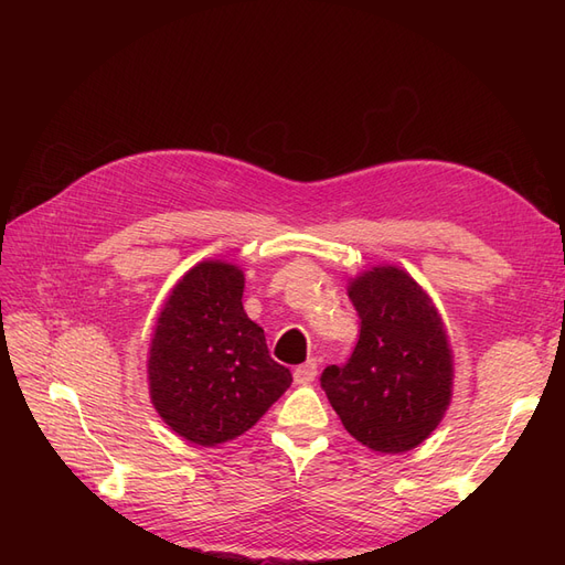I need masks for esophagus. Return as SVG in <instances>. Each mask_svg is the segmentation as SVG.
Listing matches in <instances>:
<instances>
[{
  "label": "esophagus",
  "instance_id": "1",
  "mask_svg": "<svg viewBox=\"0 0 565 565\" xmlns=\"http://www.w3.org/2000/svg\"><path fill=\"white\" fill-rule=\"evenodd\" d=\"M316 374H318V361H316V358H309V361H306L303 365L295 367V382L297 384H311L316 380Z\"/></svg>",
  "mask_w": 565,
  "mask_h": 565
}]
</instances>
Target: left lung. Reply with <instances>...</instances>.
<instances>
[{
  "label": "left lung",
  "mask_w": 565,
  "mask_h": 565,
  "mask_svg": "<svg viewBox=\"0 0 565 565\" xmlns=\"http://www.w3.org/2000/svg\"><path fill=\"white\" fill-rule=\"evenodd\" d=\"M349 297L361 337L344 365L322 370L320 386L355 440L377 452H407L429 438L450 405L446 330L431 299L396 266L358 276Z\"/></svg>",
  "instance_id": "obj_1"
}]
</instances>
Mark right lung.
<instances>
[{
    "mask_svg": "<svg viewBox=\"0 0 565 565\" xmlns=\"http://www.w3.org/2000/svg\"><path fill=\"white\" fill-rule=\"evenodd\" d=\"M245 276L202 262L179 280L150 344V401L172 429L212 448L243 436L276 403L292 374L268 353L243 309Z\"/></svg>",
    "mask_w": 565,
    "mask_h": 565,
    "instance_id": "add662e5",
    "label": "right lung"
}]
</instances>
